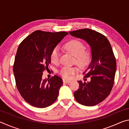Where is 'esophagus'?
Returning <instances> with one entry per match:
<instances>
[{
    "mask_svg": "<svg viewBox=\"0 0 129 129\" xmlns=\"http://www.w3.org/2000/svg\"><path fill=\"white\" fill-rule=\"evenodd\" d=\"M63 82L65 83H69V82H71V81H69V80H67L65 79H63Z\"/></svg>",
    "mask_w": 129,
    "mask_h": 129,
    "instance_id": "1",
    "label": "esophagus"
}]
</instances>
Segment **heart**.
<instances>
[{"label":"heart","mask_w":129,"mask_h":129,"mask_svg":"<svg viewBox=\"0 0 129 129\" xmlns=\"http://www.w3.org/2000/svg\"><path fill=\"white\" fill-rule=\"evenodd\" d=\"M64 49L75 58V62L78 66L84 68L89 64L91 60V53L89 50H86L85 46L82 41L80 40H72L64 45ZM60 51L58 48H54L51 52V62L54 64H57L59 62ZM78 69L76 67H64L60 70V74L63 77L69 78L72 75L77 73Z\"/></svg>","instance_id":"1"}]
</instances>
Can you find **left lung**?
Returning a JSON list of instances; mask_svg holds the SVG:
<instances>
[{
  "instance_id": "left-lung-1",
  "label": "left lung",
  "mask_w": 129,
  "mask_h": 129,
  "mask_svg": "<svg viewBox=\"0 0 129 129\" xmlns=\"http://www.w3.org/2000/svg\"><path fill=\"white\" fill-rule=\"evenodd\" d=\"M69 34L85 41L90 45L91 52V62L83 73H86L85 77H90V81H78L79 88L74 93V96L83 105H96L109 95L114 84L117 64L112 47L104 35L88 28Z\"/></svg>"
}]
</instances>
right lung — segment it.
Returning <instances> with one entry per match:
<instances>
[{"label":"right lung","instance_id":"obj_1","mask_svg":"<svg viewBox=\"0 0 129 129\" xmlns=\"http://www.w3.org/2000/svg\"><path fill=\"white\" fill-rule=\"evenodd\" d=\"M66 32L36 30L19 45L13 67L17 90L30 105L44 108L57 99L62 80L58 76L42 79L43 72L51 64V52Z\"/></svg>","mask_w":129,"mask_h":129}]
</instances>
